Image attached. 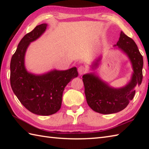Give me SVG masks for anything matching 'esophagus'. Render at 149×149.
I'll list each match as a JSON object with an SVG mask.
<instances>
[{
    "mask_svg": "<svg viewBox=\"0 0 149 149\" xmlns=\"http://www.w3.org/2000/svg\"><path fill=\"white\" fill-rule=\"evenodd\" d=\"M86 72V68H85L84 66H80L78 68V72L80 75L84 74Z\"/></svg>",
    "mask_w": 149,
    "mask_h": 149,
    "instance_id": "esophagus-1",
    "label": "esophagus"
}]
</instances>
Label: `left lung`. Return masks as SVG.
<instances>
[{"label": "left lung", "instance_id": "left-lung-1", "mask_svg": "<svg viewBox=\"0 0 149 149\" xmlns=\"http://www.w3.org/2000/svg\"><path fill=\"white\" fill-rule=\"evenodd\" d=\"M115 46H118L126 53L132 63L134 73L128 84L115 89L109 87L93 74H85L83 76L88 106L95 111L105 115L115 113L125 109L133 99L135 88L140 86L143 79V56L134 40L121 32ZM98 62L99 60L94 64V67L99 65Z\"/></svg>", "mask_w": 149, "mask_h": 149}]
</instances>
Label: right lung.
<instances>
[{
	"instance_id": "1",
	"label": "right lung",
	"mask_w": 149,
	"mask_h": 149,
	"mask_svg": "<svg viewBox=\"0 0 149 149\" xmlns=\"http://www.w3.org/2000/svg\"><path fill=\"white\" fill-rule=\"evenodd\" d=\"M46 24L37 26L18 43L10 63V83L15 95L27 109L38 115H50L61 108L63 92L71 79L78 76L76 67L53 70L41 75L27 72L24 56L29 43L42 35Z\"/></svg>"
}]
</instances>
